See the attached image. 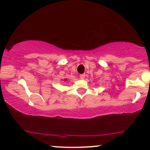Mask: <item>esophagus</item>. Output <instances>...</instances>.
Here are the masks:
<instances>
[{
  "label": "esophagus",
  "mask_w": 150,
  "mask_h": 150,
  "mask_svg": "<svg viewBox=\"0 0 150 150\" xmlns=\"http://www.w3.org/2000/svg\"><path fill=\"white\" fill-rule=\"evenodd\" d=\"M85 76H86L85 74H81V75H79V77H80V79H83L85 78Z\"/></svg>",
  "instance_id": "1"
}]
</instances>
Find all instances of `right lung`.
I'll list each match as a JSON object with an SVG mask.
<instances>
[{
  "mask_svg": "<svg viewBox=\"0 0 150 150\" xmlns=\"http://www.w3.org/2000/svg\"><path fill=\"white\" fill-rule=\"evenodd\" d=\"M64 80H65V81H66V80H67V79H64Z\"/></svg>",
  "mask_w": 150,
  "mask_h": 150,
  "instance_id": "obj_1",
  "label": "right lung"
}]
</instances>
